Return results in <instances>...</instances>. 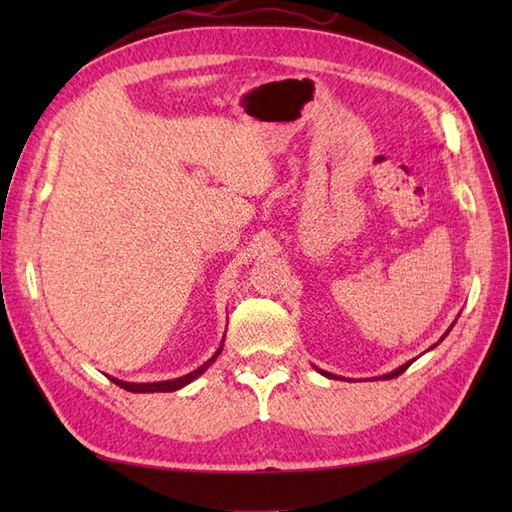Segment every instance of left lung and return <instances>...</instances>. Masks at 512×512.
Instances as JSON below:
<instances>
[{"mask_svg":"<svg viewBox=\"0 0 512 512\" xmlns=\"http://www.w3.org/2000/svg\"><path fill=\"white\" fill-rule=\"evenodd\" d=\"M409 367V363H405V365H402V367H398V369H394V372H391V374H385V376H380V378H396V376H400L402 372H405V369ZM323 376H328V378H336L334 374H328V372H321Z\"/></svg>","mask_w":512,"mask_h":512,"instance_id":"8db88e82","label":"left lung"}]
</instances>
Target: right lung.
Returning <instances> with one entry per match:
<instances>
[{"mask_svg": "<svg viewBox=\"0 0 512 512\" xmlns=\"http://www.w3.org/2000/svg\"><path fill=\"white\" fill-rule=\"evenodd\" d=\"M220 352H222V347H220V350L215 352V356L209 358V361H206L202 367H198V369H195V372H191V374H187V376H182V378L162 380V383H125V380H116V378H112V380H114V383H116L118 387H123V389H127V391H134V394H147V391H176V389H180V387H184V385H189L193 378H198L200 374H204V369L209 367L217 356H220Z\"/></svg>", "mask_w": 512, "mask_h": 512, "instance_id": "1", "label": "right lung"}]
</instances>
